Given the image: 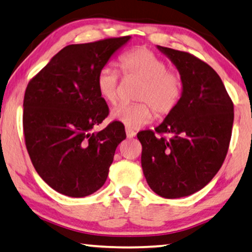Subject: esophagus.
<instances>
[{
	"instance_id": "obj_1",
	"label": "esophagus",
	"mask_w": 252,
	"mask_h": 252,
	"mask_svg": "<svg viewBox=\"0 0 252 252\" xmlns=\"http://www.w3.org/2000/svg\"><path fill=\"white\" fill-rule=\"evenodd\" d=\"M126 133L127 139H131V138L135 137V132H134L133 130H131V129H126Z\"/></svg>"
}]
</instances>
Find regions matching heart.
<instances>
[{"label":"heart","mask_w":252,"mask_h":252,"mask_svg":"<svg viewBox=\"0 0 252 252\" xmlns=\"http://www.w3.org/2000/svg\"><path fill=\"white\" fill-rule=\"evenodd\" d=\"M120 69L126 76L141 79L134 104H123L114 109L111 118L127 129H139L153 121L154 110L160 117L168 115L179 104L183 94L182 77L177 71L167 69L166 63L147 48H135L119 59ZM103 101L115 105L119 101V74L111 67L98 70L95 81Z\"/></svg>","instance_id":"b5f03b06"}]
</instances>
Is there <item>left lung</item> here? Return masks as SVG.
Returning a JSON list of instances; mask_svg holds the SVG:
<instances>
[{"label":"left lung","instance_id":"1","mask_svg":"<svg viewBox=\"0 0 252 252\" xmlns=\"http://www.w3.org/2000/svg\"><path fill=\"white\" fill-rule=\"evenodd\" d=\"M183 82L179 104L156 127L138 133L141 166L151 189L165 198L189 196L205 187L229 149L233 103L212 67L185 51L157 46Z\"/></svg>","mask_w":252,"mask_h":252}]
</instances>
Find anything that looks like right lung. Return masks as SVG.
Instances as JSON below:
<instances>
[{
  "label": "right lung",
  "mask_w": 252,
  "mask_h": 252,
  "mask_svg": "<svg viewBox=\"0 0 252 252\" xmlns=\"http://www.w3.org/2000/svg\"><path fill=\"white\" fill-rule=\"evenodd\" d=\"M131 39L110 38L69 45L28 84L23 131L32 165L51 189L84 197L104 185L115 149L126 138L112 122L95 132L109 107L97 93L98 70Z\"/></svg>",
  "instance_id": "right-lung-1"
}]
</instances>
